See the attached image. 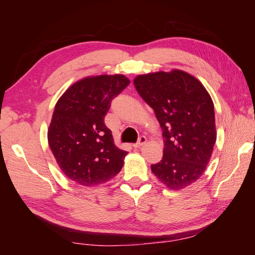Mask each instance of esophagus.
<instances>
[{"instance_id": "1", "label": "esophagus", "mask_w": 255, "mask_h": 255, "mask_svg": "<svg viewBox=\"0 0 255 255\" xmlns=\"http://www.w3.org/2000/svg\"><path fill=\"white\" fill-rule=\"evenodd\" d=\"M145 142H146V138L144 136H140L139 137V140H138L137 143L133 144V146H134V148H140V146L143 145Z\"/></svg>"}]
</instances>
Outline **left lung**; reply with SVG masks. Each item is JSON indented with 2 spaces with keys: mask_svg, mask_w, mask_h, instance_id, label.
Segmentation results:
<instances>
[{
  "mask_svg": "<svg viewBox=\"0 0 255 255\" xmlns=\"http://www.w3.org/2000/svg\"><path fill=\"white\" fill-rule=\"evenodd\" d=\"M134 85L163 129L164 156L152 172L169 189L186 188L204 173L216 142L210 94L194 75L177 69L137 75Z\"/></svg>",
  "mask_w": 255,
  "mask_h": 255,
  "instance_id": "1",
  "label": "left lung"
}]
</instances>
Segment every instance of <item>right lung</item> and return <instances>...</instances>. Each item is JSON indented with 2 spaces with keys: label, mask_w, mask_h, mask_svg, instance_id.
<instances>
[{
  "label": "right lung",
  "mask_w": 255,
  "mask_h": 255,
  "mask_svg": "<svg viewBox=\"0 0 255 255\" xmlns=\"http://www.w3.org/2000/svg\"><path fill=\"white\" fill-rule=\"evenodd\" d=\"M128 84L123 74L87 76L72 84L58 99L48 140L68 179L95 186L120 172L128 152L116 146L104 117L112 100Z\"/></svg>",
  "instance_id": "add662e5"
}]
</instances>
